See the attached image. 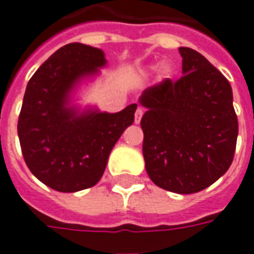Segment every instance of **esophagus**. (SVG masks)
Listing matches in <instances>:
<instances>
[{
    "label": "esophagus",
    "mask_w": 254,
    "mask_h": 254,
    "mask_svg": "<svg viewBox=\"0 0 254 254\" xmlns=\"http://www.w3.org/2000/svg\"><path fill=\"white\" fill-rule=\"evenodd\" d=\"M142 114H144V110H142L141 108L137 109L136 113H134V122H136V124H140V121H141L142 118Z\"/></svg>",
    "instance_id": "esophagus-1"
}]
</instances>
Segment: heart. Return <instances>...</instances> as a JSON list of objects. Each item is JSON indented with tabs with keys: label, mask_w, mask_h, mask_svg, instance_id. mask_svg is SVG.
I'll return each instance as SVG.
<instances>
[{
	"label": "heart",
	"mask_w": 254,
	"mask_h": 254,
	"mask_svg": "<svg viewBox=\"0 0 254 254\" xmlns=\"http://www.w3.org/2000/svg\"><path fill=\"white\" fill-rule=\"evenodd\" d=\"M157 67L156 65H152V69H156ZM174 74V68L172 65L168 64V63H164V64L160 67V78L161 79H167V78H171Z\"/></svg>",
	"instance_id": "heart-1"
}]
</instances>
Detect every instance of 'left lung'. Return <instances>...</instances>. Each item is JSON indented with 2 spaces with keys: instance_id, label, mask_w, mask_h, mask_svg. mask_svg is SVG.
Wrapping results in <instances>:
<instances>
[{
  "instance_id": "8db88e82",
  "label": "left lung",
  "mask_w": 254,
  "mask_h": 254,
  "mask_svg": "<svg viewBox=\"0 0 254 254\" xmlns=\"http://www.w3.org/2000/svg\"><path fill=\"white\" fill-rule=\"evenodd\" d=\"M183 76L142 91V155L151 180L176 194H194L232 164L238 136L232 86L203 55L180 47Z\"/></svg>"
}]
</instances>
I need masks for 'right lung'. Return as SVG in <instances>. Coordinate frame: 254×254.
I'll list each match as a JSON object with an SVG mask.
<instances>
[{
  "label": "right lung",
  "mask_w": 254,
  "mask_h": 254,
  "mask_svg": "<svg viewBox=\"0 0 254 254\" xmlns=\"http://www.w3.org/2000/svg\"><path fill=\"white\" fill-rule=\"evenodd\" d=\"M102 50L71 43L39 67L27 84L17 124L28 168L60 192L90 189L102 178L113 146L134 121L137 103L118 113L72 103L82 80L106 65Z\"/></svg>",
  "instance_id": "right-lung-1"
}]
</instances>
